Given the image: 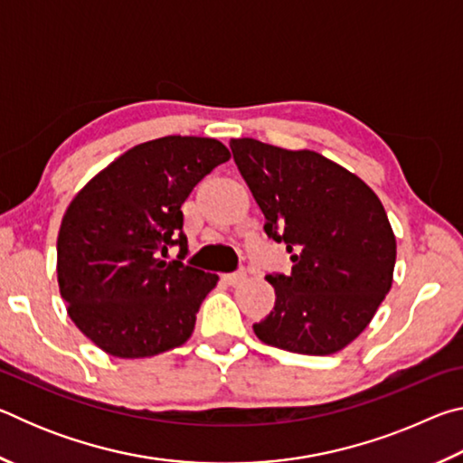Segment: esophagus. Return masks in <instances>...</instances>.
I'll use <instances>...</instances> for the list:
<instances>
[{
	"instance_id": "1",
	"label": "esophagus",
	"mask_w": 463,
	"mask_h": 463,
	"mask_svg": "<svg viewBox=\"0 0 463 463\" xmlns=\"http://www.w3.org/2000/svg\"><path fill=\"white\" fill-rule=\"evenodd\" d=\"M224 281L229 286H239V284H242V281H245V278H247V273L245 271H234V273H224Z\"/></svg>"
}]
</instances>
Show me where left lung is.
<instances>
[{
    "label": "left lung",
    "mask_w": 463,
    "mask_h": 463,
    "mask_svg": "<svg viewBox=\"0 0 463 463\" xmlns=\"http://www.w3.org/2000/svg\"><path fill=\"white\" fill-rule=\"evenodd\" d=\"M234 163L284 242L292 273H269L276 307L253 325L260 341L302 355H331L357 339L390 292L396 237L378 195L315 151L231 140Z\"/></svg>",
    "instance_id": "1"
}]
</instances>
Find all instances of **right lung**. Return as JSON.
I'll list each match as a JSON object with an SVG mask.
<instances>
[{"label": "right lung", "instance_id": "right-lung-1", "mask_svg": "<svg viewBox=\"0 0 463 463\" xmlns=\"http://www.w3.org/2000/svg\"><path fill=\"white\" fill-rule=\"evenodd\" d=\"M221 140L163 137L128 148L69 203L57 279L75 326L108 355L153 357L190 339L216 273L163 261L187 253L182 203L229 161Z\"/></svg>", "mask_w": 463, "mask_h": 463}]
</instances>
